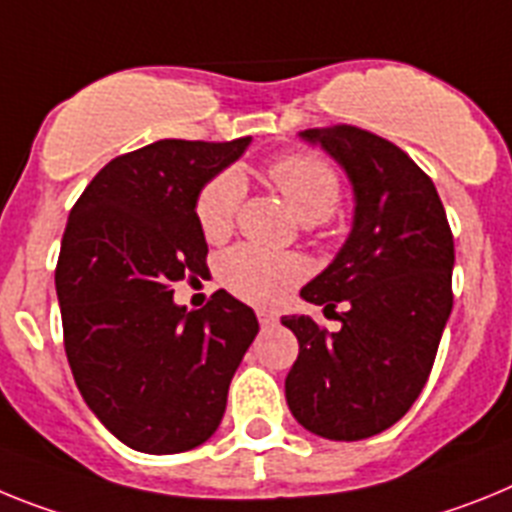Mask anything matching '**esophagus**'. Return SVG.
<instances>
[{
    "mask_svg": "<svg viewBox=\"0 0 512 512\" xmlns=\"http://www.w3.org/2000/svg\"><path fill=\"white\" fill-rule=\"evenodd\" d=\"M257 319H260V324H262V327H268V324H275V319H278V317H275L273 311H265V309H260V311H257Z\"/></svg>",
    "mask_w": 512,
    "mask_h": 512,
    "instance_id": "obj_1",
    "label": "esophagus"
}]
</instances>
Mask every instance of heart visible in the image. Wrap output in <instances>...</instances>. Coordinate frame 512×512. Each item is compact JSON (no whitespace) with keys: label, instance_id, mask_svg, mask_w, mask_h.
<instances>
[{"label":"heart","instance_id":"1","mask_svg":"<svg viewBox=\"0 0 512 512\" xmlns=\"http://www.w3.org/2000/svg\"><path fill=\"white\" fill-rule=\"evenodd\" d=\"M268 180L283 195L293 216L304 224H324L340 203V175L317 154L293 151L268 164ZM244 201L239 172L224 170L198 190L195 221L208 242H224L237 224ZM219 278L234 296L250 304L273 306L304 278V262L296 255L268 252L239 244L219 260Z\"/></svg>","mask_w":512,"mask_h":512}]
</instances>
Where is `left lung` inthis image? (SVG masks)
Segmentation results:
<instances>
[{
  "instance_id": "1",
  "label": "left lung",
  "mask_w": 512,
  "mask_h": 512,
  "mask_svg": "<svg viewBox=\"0 0 512 512\" xmlns=\"http://www.w3.org/2000/svg\"><path fill=\"white\" fill-rule=\"evenodd\" d=\"M355 190L348 242L301 288L340 330L283 317L299 340L286 376L293 417L330 441H363L402 420L420 397L453 306V234L433 180L397 144L358 126L309 128ZM336 314V312H335Z\"/></svg>"
}]
</instances>
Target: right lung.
<instances>
[{
	"instance_id": "1",
	"label": "right lung",
	"mask_w": 512,
	"mask_h": 512,
	"mask_svg": "<svg viewBox=\"0 0 512 512\" xmlns=\"http://www.w3.org/2000/svg\"><path fill=\"white\" fill-rule=\"evenodd\" d=\"M247 144L162 139L128 151L92 177L66 221L56 262L66 358L87 407L133 451L206 443L260 330L226 291L198 311L172 301V283L208 270L198 190Z\"/></svg>"
}]
</instances>
